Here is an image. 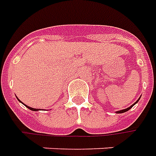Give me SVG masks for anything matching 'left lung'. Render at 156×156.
<instances>
[{"instance_id": "obj_1", "label": "left lung", "mask_w": 156, "mask_h": 156, "mask_svg": "<svg viewBox=\"0 0 156 156\" xmlns=\"http://www.w3.org/2000/svg\"><path fill=\"white\" fill-rule=\"evenodd\" d=\"M139 99H140V97H139ZM139 99L138 100V101H136V102H135L134 104L132 105L131 106H129V107H127V108H126V109H123V110H121V111H117V112H116V113H124V112H127V111H129V110H130V109H131L132 107H133V105L136 104V103H138V102H139Z\"/></svg>"}]
</instances>
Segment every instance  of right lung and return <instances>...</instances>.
Wrapping results in <instances>:
<instances>
[{"label":"right lung","instance_id":"obj_1","mask_svg":"<svg viewBox=\"0 0 156 156\" xmlns=\"http://www.w3.org/2000/svg\"><path fill=\"white\" fill-rule=\"evenodd\" d=\"M17 101H19V102H21V103H23V102H22L21 101H20V100H19V99H17ZM24 105V104H23ZM25 106H26V107H27V108H29V110H31V111H34V112H38V111H40V109H35V108H32V107H29V106H28V105H24Z\"/></svg>","mask_w":156,"mask_h":156}]
</instances>
